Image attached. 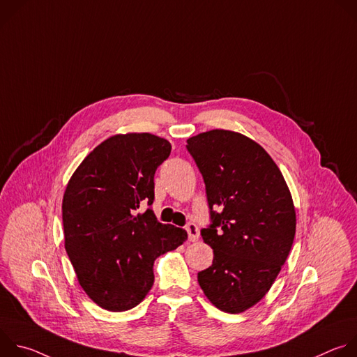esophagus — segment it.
I'll list each match as a JSON object with an SVG mask.
<instances>
[{"instance_id":"34e87169","label":"esophagus","mask_w":357,"mask_h":357,"mask_svg":"<svg viewBox=\"0 0 357 357\" xmlns=\"http://www.w3.org/2000/svg\"><path fill=\"white\" fill-rule=\"evenodd\" d=\"M185 230L188 231L189 241H197L199 240V227L195 223H188Z\"/></svg>"}]
</instances>
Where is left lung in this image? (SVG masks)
<instances>
[{"instance_id":"8db88e82","label":"left lung","mask_w":357,"mask_h":357,"mask_svg":"<svg viewBox=\"0 0 357 357\" xmlns=\"http://www.w3.org/2000/svg\"><path fill=\"white\" fill-rule=\"evenodd\" d=\"M186 149L205 182L211 225L200 234L215 254L197 281L216 308L238 314L268 292L288 257L292 197L273 158L245 135L212 130L189 138Z\"/></svg>"}]
</instances>
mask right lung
Returning a JSON list of instances; mask_svg holds the SVG:
<instances>
[{
	"label": "right lung",
	"mask_w": 357,
	"mask_h": 357,
	"mask_svg": "<svg viewBox=\"0 0 357 357\" xmlns=\"http://www.w3.org/2000/svg\"><path fill=\"white\" fill-rule=\"evenodd\" d=\"M169 154L171 144L157 135H114L90 152L66 186L65 248L84 292L107 311L138 305L154 284L155 259L188 238L151 209L155 171ZM142 204L146 212L137 214Z\"/></svg>",
	"instance_id": "right-lung-1"
}]
</instances>
